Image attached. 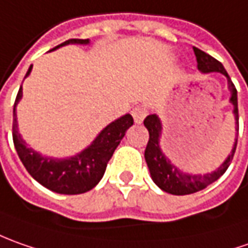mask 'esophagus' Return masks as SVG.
Listing matches in <instances>:
<instances>
[{"label":"esophagus","mask_w":248,"mask_h":248,"mask_svg":"<svg viewBox=\"0 0 248 248\" xmlns=\"http://www.w3.org/2000/svg\"><path fill=\"white\" fill-rule=\"evenodd\" d=\"M132 115H133V119H134V122L137 124H142V121H144V118L147 116V109L144 107H136L133 108L132 111Z\"/></svg>","instance_id":"34e87169"}]
</instances>
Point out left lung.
<instances>
[{"instance_id":"1","label":"left lung","mask_w":248,"mask_h":248,"mask_svg":"<svg viewBox=\"0 0 248 248\" xmlns=\"http://www.w3.org/2000/svg\"><path fill=\"white\" fill-rule=\"evenodd\" d=\"M193 52L198 60V68L202 74L218 73L222 74L228 81V89L231 92V98L229 103L233 106V116H235V130L236 139L231 154L225 158V160L219 166L206 174H192L186 173L184 170H180L178 167L171 163V160L165 155V152L160 148V137H162V121L159 119L156 114L148 115L144 119V126L148 129L150 133V140L145 148V162L150 169V174L152 181L158 185L162 191L171 195H189V193L199 192L209 186L210 184L217 181L221 175L226 171L229 167L233 155H235L236 145H237V133H239V112H237V90L235 85L232 83L229 75L225 71L224 65L221 64L214 57H211L203 50L193 46Z\"/></svg>"}]
</instances>
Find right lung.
Listing matches in <instances>:
<instances>
[{
	"label": "right lung",
	"instance_id": "add662e5",
	"mask_svg": "<svg viewBox=\"0 0 248 248\" xmlns=\"http://www.w3.org/2000/svg\"><path fill=\"white\" fill-rule=\"evenodd\" d=\"M70 44L89 45L90 41L68 39L53 47L52 50ZM32 65H30L24 78L30 75ZM22 97L23 89L20 88L13 106L12 136L16 152L31 177L47 189L62 195H78L93 189L103 178L107 169L108 160L111 159L114 151L124 137L126 130L133 124L132 115L124 114L121 118L115 119L114 122L108 124L98 133L97 137L92 141V144L81 152L68 158H53V156H45L38 151L29 147L27 142L23 140L22 134L19 133L16 106L19 104Z\"/></svg>",
	"mask_w": 248,
	"mask_h": 248
}]
</instances>
